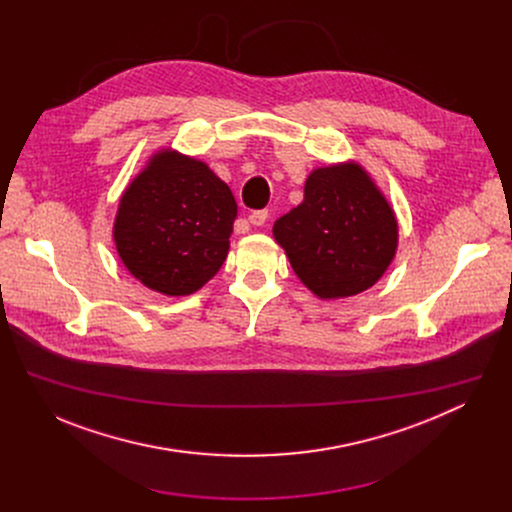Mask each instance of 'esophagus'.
<instances>
[{"label":"esophagus","mask_w":512,"mask_h":512,"mask_svg":"<svg viewBox=\"0 0 512 512\" xmlns=\"http://www.w3.org/2000/svg\"><path fill=\"white\" fill-rule=\"evenodd\" d=\"M267 216H269L267 210H255L249 214V223L255 227H263L267 223Z\"/></svg>","instance_id":"obj_1"}]
</instances>
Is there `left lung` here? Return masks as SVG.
<instances>
[{
	"label": "left lung",
	"instance_id": "left-lung-1",
	"mask_svg": "<svg viewBox=\"0 0 512 512\" xmlns=\"http://www.w3.org/2000/svg\"><path fill=\"white\" fill-rule=\"evenodd\" d=\"M273 237L320 300L373 287L395 259L399 225L375 180L356 162L316 168L304 200L277 218Z\"/></svg>",
	"mask_w": 512,
	"mask_h": 512
}]
</instances>
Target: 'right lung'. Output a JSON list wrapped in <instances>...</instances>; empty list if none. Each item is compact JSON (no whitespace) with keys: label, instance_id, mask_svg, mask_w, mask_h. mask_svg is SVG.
<instances>
[{"label":"right lung","instance_id":"1","mask_svg":"<svg viewBox=\"0 0 512 512\" xmlns=\"http://www.w3.org/2000/svg\"><path fill=\"white\" fill-rule=\"evenodd\" d=\"M237 202L204 162L156 152L121 194L113 241L125 269L158 294L198 291L227 259Z\"/></svg>","mask_w":512,"mask_h":512}]
</instances>
